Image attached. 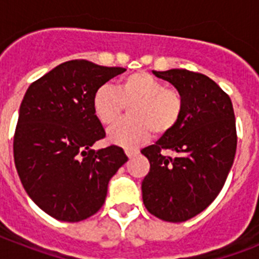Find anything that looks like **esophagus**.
Masks as SVG:
<instances>
[{
  "label": "esophagus",
  "mask_w": 259,
  "mask_h": 259,
  "mask_svg": "<svg viewBox=\"0 0 259 259\" xmlns=\"http://www.w3.org/2000/svg\"><path fill=\"white\" fill-rule=\"evenodd\" d=\"M137 150H131V149H125V154H127V157L128 158H131V157H134V155H136L137 154Z\"/></svg>",
  "instance_id": "1"
}]
</instances>
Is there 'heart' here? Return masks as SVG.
<instances>
[{"instance_id": "b5f03b06", "label": "heart", "mask_w": 259, "mask_h": 259, "mask_svg": "<svg viewBox=\"0 0 259 259\" xmlns=\"http://www.w3.org/2000/svg\"><path fill=\"white\" fill-rule=\"evenodd\" d=\"M124 106H130V119L110 128L107 136L111 143L131 149L145 143L152 132L155 136L170 134L182 120L184 97L144 71L122 77L116 89L101 85L93 95V113L104 125L114 124Z\"/></svg>"}]
</instances>
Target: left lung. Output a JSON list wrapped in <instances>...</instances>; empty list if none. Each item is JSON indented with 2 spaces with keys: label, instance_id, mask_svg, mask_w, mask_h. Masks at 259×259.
Wrapping results in <instances>:
<instances>
[{
  "label": "left lung",
  "instance_id": "8db88e82",
  "mask_svg": "<svg viewBox=\"0 0 259 259\" xmlns=\"http://www.w3.org/2000/svg\"><path fill=\"white\" fill-rule=\"evenodd\" d=\"M153 74L182 92L184 113L170 134L141 150L150 162L143 201L154 217L179 223L203 211L223 188L236 153L235 113L230 96L206 75L183 68Z\"/></svg>",
  "mask_w": 259,
  "mask_h": 259
}]
</instances>
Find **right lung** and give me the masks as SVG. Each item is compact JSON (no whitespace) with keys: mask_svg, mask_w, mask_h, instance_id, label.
Returning a JSON list of instances; mask_svg holds the SVG:
<instances>
[{"mask_svg":"<svg viewBox=\"0 0 259 259\" xmlns=\"http://www.w3.org/2000/svg\"><path fill=\"white\" fill-rule=\"evenodd\" d=\"M124 71L68 61L33 81L23 97L14 161L27 194L53 218L80 222L96 214L110 179L127 162L116 145L91 148L105 137L93 113V95Z\"/></svg>","mask_w":259,"mask_h":259,"instance_id":"1","label":"right lung"}]
</instances>
